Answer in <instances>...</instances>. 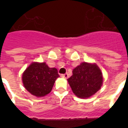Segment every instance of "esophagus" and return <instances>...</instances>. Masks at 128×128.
Instances as JSON below:
<instances>
[{"label":"esophagus","instance_id":"esophagus-1","mask_svg":"<svg viewBox=\"0 0 128 128\" xmlns=\"http://www.w3.org/2000/svg\"><path fill=\"white\" fill-rule=\"evenodd\" d=\"M62 77L64 78H68V74H62Z\"/></svg>","mask_w":128,"mask_h":128}]
</instances>
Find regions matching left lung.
<instances>
[{
	"instance_id": "8db88e82",
	"label": "left lung",
	"mask_w": 128,
	"mask_h": 128,
	"mask_svg": "<svg viewBox=\"0 0 128 128\" xmlns=\"http://www.w3.org/2000/svg\"><path fill=\"white\" fill-rule=\"evenodd\" d=\"M68 82L76 96L88 98L100 89L103 77L96 64L82 62L73 70L72 76L68 78Z\"/></svg>"
}]
</instances>
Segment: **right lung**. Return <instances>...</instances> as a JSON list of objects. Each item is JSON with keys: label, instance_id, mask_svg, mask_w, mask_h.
Instances as JSON below:
<instances>
[{"label": "right lung", "instance_id": "obj_1", "mask_svg": "<svg viewBox=\"0 0 128 128\" xmlns=\"http://www.w3.org/2000/svg\"><path fill=\"white\" fill-rule=\"evenodd\" d=\"M58 77L56 68H49L45 62H32L24 72L22 79L24 86L31 94L42 97L51 92Z\"/></svg>", "mask_w": 128, "mask_h": 128}]
</instances>
